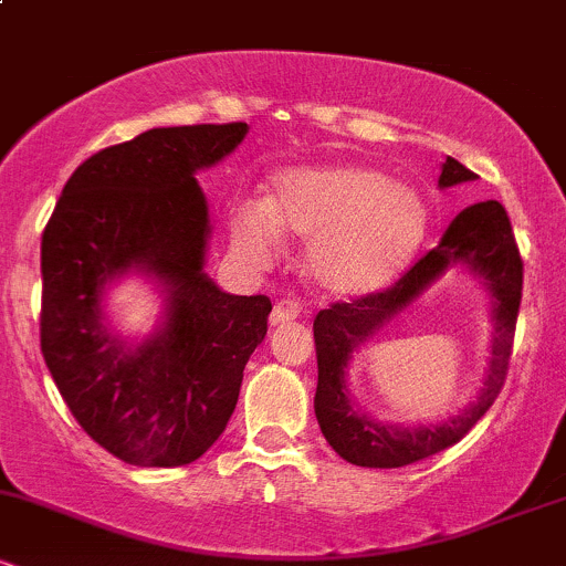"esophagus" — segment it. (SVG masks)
I'll return each instance as SVG.
<instances>
[{
	"label": "esophagus",
	"mask_w": 566,
	"mask_h": 566,
	"mask_svg": "<svg viewBox=\"0 0 566 566\" xmlns=\"http://www.w3.org/2000/svg\"><path fill=\"white\" fill-rule=\"evenodd\" d=\"M297 316H301V303H297V301H279L274 305V311H271V324L279 327V324L295 322Z\"/></svg>",
	"instance_id": "esophagus-1"
}]
</instances>
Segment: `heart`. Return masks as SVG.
<instances>
[{
	"mask_svg": "<svg viewBox=\"0 0 566 566\" xmlns=\"http://www.w3.org/2000/svg\"><path fill=\"white\" fill-rule=\"evenodd\" d=\"M428 229V207L412 186L373 167L292 170L269 201H239L231 212L233 250L269 265L282 233L308 242V271L333 295L386 287L415 258Z\"/></svg>",
	"mask_w": 566,
	"mask_h": 566,
	"instance_id": "obj_1",
	"label": "heart"
}]
</instances>
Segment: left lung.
I'll use <instances>...</instances> for the list:
<instances>
[{
    "mask_svg": "<svg viewBox=\"0 0 566 566\" xmlns=\"http://www.w3.org/2000/svg\"><path fill=\"white\" fill-rule=\"evenodd\" d=\"M476 178L469 167L447 157L441 165L439 186H458ZM465 262L482 275L496 297V343L493 344V365L488 374L483 394L463 416L439 427L396 429L375 424L349 405L345 386V367L349 354L359 342L371 336L388 318L406 305L450 264ZM524 263L513 239L511 220L500 201H479L452 220L441 242L428 250L420 261L401 274L391 287L356 301H337L316 314L314 340L319 382H316L314 409L324 439L343 460L365 469H401L431 458L447 447L458 444L503 391L505 375L516 333L518 303H522Z\"/></svg>",
    "mask_w": 566,
    "mask_h": 566,
    "instance_id": "1",
    "label": "left lung"
}]
</instances>
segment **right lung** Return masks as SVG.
I'll return each mask as SVG.
<instances>
[{
	"label": "right lung",
	"instance_id": "1",
	"mask_svg": "<svg viewBox=\"0 0 566 566\" xmlns=\"http://www.w3.org/2000/svg\"><path fill=\"white\" fill-rule=\"evenodd\" d=\"M244 135V122L157 127L103 148L44 226V361L84 433L129 465L175 469L210 450L269 333V297L229 295L205 274L210 212L193 172ZM133 268L168 292L166 324L138 349L107 333L99 305Z\"/></svg>",
	"mask_w": 566,
	"mask_h": 566
}]
</instances>
